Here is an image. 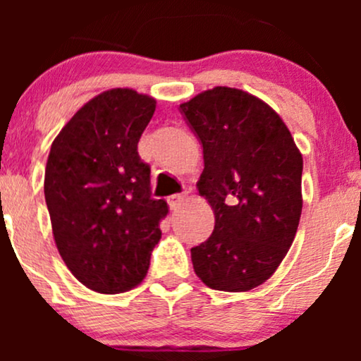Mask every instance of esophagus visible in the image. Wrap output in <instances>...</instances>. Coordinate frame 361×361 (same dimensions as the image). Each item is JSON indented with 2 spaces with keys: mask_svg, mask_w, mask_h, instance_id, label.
<instances>
[{
  "mask_svg": "<svg viewBox=\"0 0 361 361\" xmlns=\"http://www.w3.org/2000/svg\"><path fill=\"white\" fill-rule=\"evenodd\" d=\"M186 200V193H175L168 197V205L171 210H176Z\"/></svg>",
  "mask_w": 361,
  "mask_h": 361,
  "instance_id": "34e87169",
  "label": "esophagus"
}]
</instances>
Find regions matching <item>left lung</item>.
Returning <instances> with one entry per match:
<instances>
[{
    "mask_svg": "<svg viewBox=\"0 0 361 361\" xmlns=\"http://www.w3.org/2000/svg\"><path fill=\"white\" fill-rule=\"evenodd\" d=\"M204 147L198 193L215 215L214 233L192 247L207 287L247 292L283 261L302 214V154L280 115L243 90L215 86L181 103Z\"/></svg>",
    "mask_w": 361,
    "mask_h": 361,
    "instance_id": "obj_1",
    "label": "left lung"
}]
</instances>
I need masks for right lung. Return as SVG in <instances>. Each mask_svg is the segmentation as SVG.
I'll use <instances>...</instances> for the list:
<instances>
[{
	"label": "right lung",
	"mask_w": 361,
	"mask_h": 361,
	"mask_svg": "<svg viewBox=\"0 0 361 361\" xmlns=\"http://www.w3.org/2000/svg\"><path fill=\"white\" fill-rule=\"evenodd\" d=\"M156 100L128 88L103 91L54 139L44 193L69 271L100 293L134 288L149 270L168 204L151 197V168L137 144Z\"/></svg>",
	"instance_id": "add662e5"
}]
</instances>
